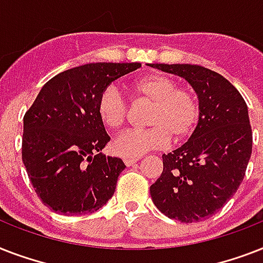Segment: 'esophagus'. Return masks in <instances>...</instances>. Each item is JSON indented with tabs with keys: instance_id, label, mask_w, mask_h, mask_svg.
Returning <instances> with one entry per match:
<instances>
[{
	"instance_id": "1",
	"label": "esophagus",
	"mask_w": 263,
	"mask_h": 263,
	"mask_svg": "<svg viewBox=\"0 0 263 263\" xmlns=\"http://www.w3.org/2000/svg\"><path fill=\"white\" fill-rule=\"evenodd\" d=\"M138 161H139V158H124V164L127 165V166H131V165H134Z\"/></svg>"
}]
</instances>
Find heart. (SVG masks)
<instances>
[{"label": "heart", "instance_id": "obj_1", "mask_svg": "<svg viewBox=\"0 0 263 263\" xmlns=\"http://www.w3.org/2000/svg\"><path fill=\"white\" fill-rule=\"evenodd\" d=\"M129 91L139 102L150 103L144 129L123 132L113 140L116 154L139 158L152 150L168 146L173 140H184L195 131L200 120V106L191 90L177 87L176 80L165 75H150L135 80ZM129 103L115 86L103 88L97 99V115L105 127L119 129L127 121Z\"/></svg>", "mask_w": 263, "mask_h": 263}]
</instances>
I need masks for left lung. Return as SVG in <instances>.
<instances>
[{
    "instance_id": "left-lung-1",
    "label": "left lung",
    "mask_w": 263,
    "mask_h": 263,
    "mask_svg": "<svg viewBox=\"0 0 263 263\" xmlns=\"http://www.w3.org/2000/svg\"><path fill=\"white\" fill-rule=\"evenodd\" d=\"M181 76L199 98L200 120L188 142L164 154V171L150 187L157 209L181 222L206 220L237 191L253 152L249 110L220 73L191 64H150Z\"/></svg>"
}]
</instances>
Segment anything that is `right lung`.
<instances>
[{
  "instance_id": "obj_1",
  "label": "right lung",
  "mask_w": 263,
  "mask_h": 263,
  "mask_svg": "<svg viewBox=\"0 0 263 263\" xmlns=\"http://www.w3.org/2000/svg\"><path fill=\"white\" fill-rule=\"evenodd\" d=\"M139 63H95L51 78L24 115L22 158L36 195L53 212L82 216L115 194L125 165L103 156L110 140L97 115L99 92Z\"/></svg>"
}]
</instances>
